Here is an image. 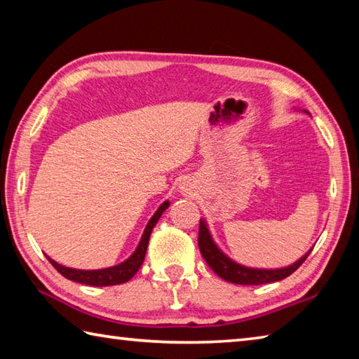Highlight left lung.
I'll return each instance as SVG.
<instances>
[{
  "label": "left lung",
  "instance_id": "1",
  "mask_svg": "<svg viewBox=\"0 0 359 359\" xmlns=\"http://www.w3.org/2000/svg\"><path fill=\"white\" fill-rule=\"evenodd\" d=\"M198 248L205 262L208 263V266L219 276V278H222L227 282H231V284H240V285H262V284H269V282H278V280L285 279L303 265L304 260L309 257L312 250L311 249L309 252L301 257L298 262H294L293 265L287 268H279V269L248 268V266L238 265L236 262L229 259V257L216 246L205 221H200Z\"/></svg>",
  "mask_w": 359,
  "mask_h": 359
}]
</instances>
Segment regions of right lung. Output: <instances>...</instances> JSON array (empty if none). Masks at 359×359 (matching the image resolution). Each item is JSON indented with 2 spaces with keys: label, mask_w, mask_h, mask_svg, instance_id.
<instances>
[{
  "label": "right lung",
  "mask_w": 359,
  "mask_h": 359,
  "mask_svg": "<svg viewBox=\"0 0 359 359\" xmlns=\"http://www.w3.org/2000/svg\"><path fill=\"white\" fill-rule=\"evenodd\" d=\"M168 205H170L168 202H163L159 206V210L154 212V216L151 217L149 222L147 224V229H144V231H143L142 240H140V243H138L135 252L132 254L128 260L119 263V265H116V266L85 271V269H74V268L62 266V265H60V263H56L55 260L50 259V257H47V259L50 263H52L56 271H58L61 276H65V278L69 280L80 282V284L93 285V287H109V285L124 284V282H128L134 278L135 273L140 269L142 263L144 260V254H147L151 231H153L154 225L157 224V221H159L162 212L168 208Z\"/></svg>",
  "instance_id": "add662e5"
}]
</instances>
